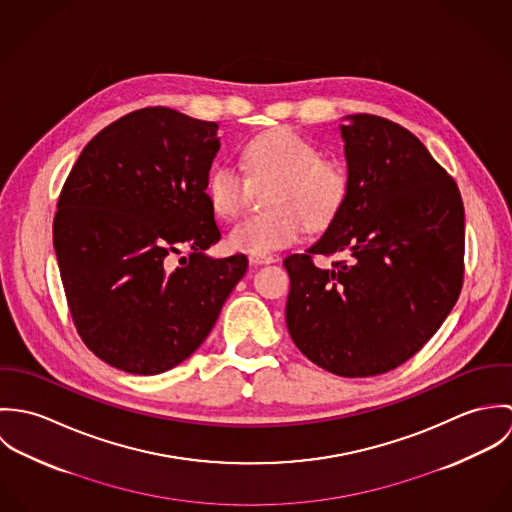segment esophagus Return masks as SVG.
<instances>
[{"label": "esophagus", "instance_id": "obj_1", "mask_svg": "<svg viewBox=\"0 0 512 512\" xmlns=\"http://www.w3.org/2000/svg\"><path fill=\"white\" fill-rule=\"evenodd\" d=\"M248 260L252 266H260V264H272L274 256H250Z\"/></svg>", "mask_w": 512, "mask_h": 512}]
</instances>
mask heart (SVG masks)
Wrapping results in <instances>:
<instances>
[{"label":"heart","instance_id":"b5f03b06","mask_svg":"<svg viewBox=\"0 0 512 512\" xmlns=\"http://www.w3.org/2000/svg\"><path fill=\"white\" fill-rule=\"evenodd\" d=\"M242 163L252 181L274 179L266 207L270 211L240 220L226 236V246L250 256H268L293 244L303 222L323 228L339 215L349 195L347 169L321 159L313 142L292 128H274L254 136L242 149ZM207 201L220 219L236 217L246 201L248 181L230 163L213 165Z\"/></svg>","mask_w":512,"mask_h":512}]
</instances>
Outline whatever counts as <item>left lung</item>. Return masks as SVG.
Here are the masks:
<instances>
[{"mask_svg": "<svg viewBox=\"0 0 512 512\" xmlns=\"http://www.w3.org/2000/svg\"><path fill=\"white\" fill-rule=\"evenodd\" d=\"M343 122L349 195L323 236L284 260L286 323L311 363L366 378L414 357L449 315L465 213L455 181L412 132L372 114ZM341 251L352 258L333 269L310 262Z\"/></svg>", "mask_w": 512, "mask_h": 512, "instance_id": "obj_1", "label": "left lung"}]
</instances>
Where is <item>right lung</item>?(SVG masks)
Returning a JSON list of instances; mask_svg holds the SVG:
<instances>
[{
	"instance_id": "obj_1",
	"label": "right lung",
	"mask_w": 512,
	"mask_h": 512,
	"mask_svg": "<svg viewBox=\"0 0 512 512\" xmlns=\"http://www.w3.org/2000/svg\"><path fill=\"white\" fill-rule=\"evenodd\" d=\"M217 132L171 108L136 110L98 132L67 177L55 254L76 331L110 366L149 376L183 363L246 274L244 254H207L220 240L205 193Z\"/></svg>"
}]
</instances>
